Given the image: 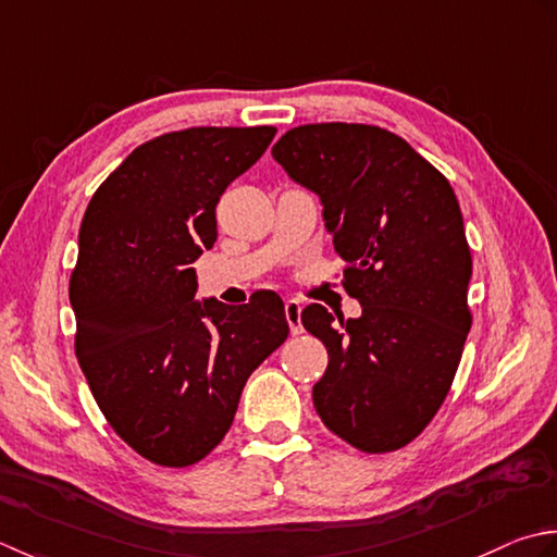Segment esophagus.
Segmentation results:
<instances>
[{"label":"esophagus","instance_id":"1","mask_svg":"<svg viewBox=\"0 0 557 557\" xmlns=\"http://www.w3.org/2000/svg\"><path fill=\"white\" fill-rule=\"evenodd\" d=\"M300 310H302L300 300H295V298L286 300V320H288V326H290V332H293V334H300V332H302V324H300Z\"/></svg>","mask_w":557,"mask_h":557}]
</instances>
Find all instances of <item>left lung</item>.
<instances>
[{"instance_id": "obj_1", "label": "left lung", "mask_w": 557, "mask_h": 557, "mask_svg": "<svg viewBox=\"0 0 557 557\" xmlns=\"http://www.w3.org/2000/svg\"><path fill=\"white\" fill-rule=\"evenodd\" d=\"M293 183L320 197L360 317L308 305L326 346L312 387L322 423L360 451L408 445L433 421L471 329V252L457 195L401 136L368 124H302L271 149Z\"/></svg>"}]
</instances>
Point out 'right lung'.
Returning <instances> with one entry per match:
<instances>
[{
	"mask_svg": "<svg viewBox=\"0 0 557 557\" xmlns=\"http://www.w3.org/2000/svg\"><path fill=\"white\" fill-rule=\"evenodd\" d=\"M274 127H195L141 144L90 199L70 281L76 358L112 430L189 467L228 433L249 374L286 342L283 300L197 298L215 203Z\"/></svg>",
	"mask_w": 557,
	"mask_h": 557,
	"instance_id": "1",
	"label": "right lung"
}]
</instances>
